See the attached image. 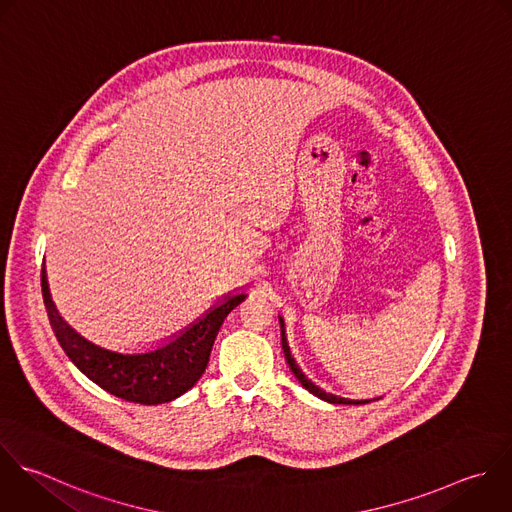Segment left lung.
<instances>
[{
    "instance_id": "obj_1",
    "label": "left lung",
    "mask_w": 512,
    "mask_h": 512,
    "mask_svg": "<svg viewBox=\"0 0 512 512\" xmlns=\"http://www.w3.org/2000/svg\"><path fill=\"white\" fill-rule=\"evenodd\" d=\"M280 326H284V322H282V318H280ZM282 350H284V356H286V362H288V366H290V370H292V374L302 382V386L308 390V392H312V394H316L318 398H322V400H328V402H332V404H364V402H370V400H350V398H342V396H334V394H330V392H324L322 388H318L314 382H310L304 374H302V370L298 368V364L294 362V358H292V354H290V348H288V342H286V338H284V330H282Z\"/></svg>"
}]
</instances>
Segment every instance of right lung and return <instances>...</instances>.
Listing matches in <instances>:
<instances>
[{
    "label": "right lung",
    "mask_w": 512,
    "mask_h": 512,
    "mask_svg": "<svg viewBox=\"0 0 512 512\" xmlns=\"http://www.w3.org/2000/svg\"><path fill=\"white\" fill-rule=\"evenodd\" d=\"M42 296L52 330L70 360L106 392L138 404L170 402L190 390L208 366L212 344L224 318L246 298V294L228 298L158 350L120 354L92 344L60 316L50 296L46 270H42Z\"/></svg>",
    "instance_id": "1"
}]
</instances>
